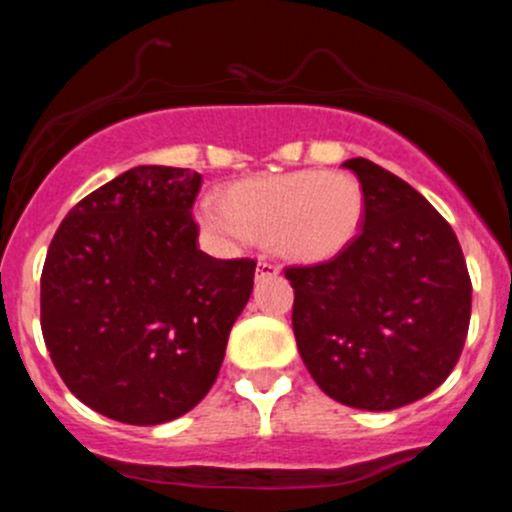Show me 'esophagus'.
Segmentation results:
<instances>
[{
    "label": "esophagus",
    "instance_id": "34e87169",
    "mask_svg": "<svg viewBox=\"0 0 512 512\" xmlns=\"http://www.w3.org/2000/svg\"><path fill=\"white\" fill-rule=\"evenodd\" d=\"M274 274H279V267H276V264L267 260L257 262V276H274Z\"/></svg>",
    "mask_w": 512,
    "mask_h": 512
}]
</instances>
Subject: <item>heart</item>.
I'll list each match as a JSON object with an SVG mask.
<instances>
[{
    "mask_svg": "<svg viewBox=\"0 0 512 512\" xmlns=\"http://www.w3.org/2000/svg\"><path fill=\"white\" fill-rule=\"evenodd\" d=\"M363 214L356 175L308 168L236 182L223 202L204 199L199 223L226 243L269 240L289 260L325 262L354 243Z\"/></svg>",
    "mask_w": 512,
    "mask_h": 512,
    "instance_id": "1",
    "label": "heart"
}]
</instances>
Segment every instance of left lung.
Masks as SVG:
<instances>
[{"mask_svg":"<svg viewBox=\"0 0 512 512\" xmlns=\"http://www.w3.org/2000/svg\"><path fill=\"white\" fill-rule=\"evenodd\" d=\"M361 233L332 260L286 267L305 368L346 407L390 411L426 397L462 354L472 281L450 223L414 187L351 158Z\"/></svg>","mask_w":512,"mask_h":512,"instance_id":"1","label":"left lung"}]
</instances>
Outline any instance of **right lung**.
<instances>
[{"label": "right lung", "instance_id": "right-lung-1", "mask_svg": "<svg viewBox=\"0 0 512 512\" xmlns=\"http://www.w3.org/2000/svg\"><path fill=\"white\" fill-rule=\"evenodd\" d=\"M202 175L137 166L81 199L40 276V327L76 399L108 419H178L214 385L255 260L197 248Z\"/></svg>", "mask_w": 512, "mask_h": 512}]
</instances>
